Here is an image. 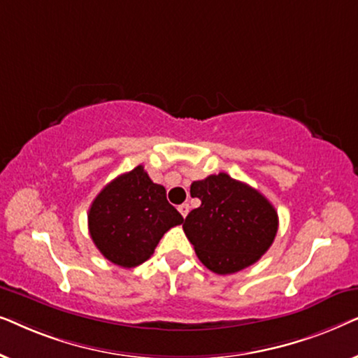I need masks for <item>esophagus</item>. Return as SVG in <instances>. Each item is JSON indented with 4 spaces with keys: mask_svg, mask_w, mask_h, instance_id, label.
Listing matches in <instances>:
<instances>
[{
    "mask_svg": "<svg viewBox=\"0 0 358 358\" xmlns=\"http://www.w3.org/2000/svg\"><path fill=\"white\" fill-rule=\"evenodd\" d=\"M178 210H179V213L182 215V217L185 218V217H187V213H189V205H187V203H182V205H179Z\"/></svg>",
    "mask_w": 358,
    "mask_h": 358,
    "instance_id": "obj_1",
    "label": "esophagus"
}]
</instances>
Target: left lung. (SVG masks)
I'll return each instance as SVG.
<instances>
[{"instance_id":"1","label":"left lung","mask_w":358,"mask_h":358,"mask_svg":"<svg viewBox=\"0 0 358 358\" xmlns=\"http://www.w3.org/2000/svg\"><path fill=\"white\" fill-rule=\"evenodd\" d=\"M190 195L202 205L185 217L182 228L200 262L212 272L227 275L243 271L272 246L277 212L251 185L220 173L194 180Z\"/></svg>"}]
</instances>
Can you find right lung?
<instances>
[{
  "label": "right lung",
  "mask_w": 358,
  "mask_h": 358,
  "mask_svg": "<svg viewBox=\"0 0 358 358\" xmlns=\"http://www.w3.org/2000/svg\"><path fill=\"white\" fill-rule=\"evenodd\" d=\"M184 222L143 166L110 180L87 213L90 234L107 261L130 268L151 257L163 234Z\"/></svg>",
  "instance_id": "right-lung-1"
}]
</instances>
